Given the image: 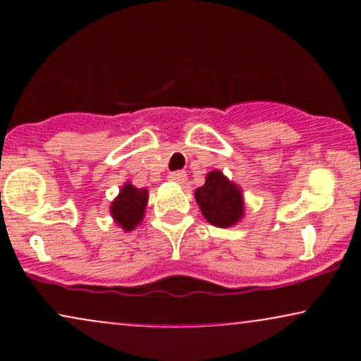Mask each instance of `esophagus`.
<instances>
[{"mask_svg":"<svg viewBox=\"0 0 361 361\" xmlns=\"http://www.w3.org/2000/svg\"><path fill=\"white\" fill-rule=\"evenodd\" d=\"M168 180L173 181V183H183V181L186 180V173L185 171H173V173H169Z\"/></svg>","mask_w":361,"mask_h":361,"instance_id":"esophagus-1","label":"esophagus"}]
</instances>
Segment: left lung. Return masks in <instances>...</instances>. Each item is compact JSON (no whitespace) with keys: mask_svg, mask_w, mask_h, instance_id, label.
<instances>
[{"mask_svg":"<svg viewBox=\"0 0 361 361\" xmlns=\"http://www.w3.org/2000/svg\"><path fill=\"white\" fill-rule=\"evenodd\" d=\"M195 200L212 226L231 227L244 215L241 188L227 180L219 169L210 171L205 178V185L195 190Z\"/></svg>","mask_w":361,"mask_h":361,"instance_id":"obj_1","label":"left lung"}]
</instances>
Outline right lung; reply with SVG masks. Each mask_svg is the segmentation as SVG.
Segmentation results:
<instances>
[{
  "label": "right lung",
  "instance_id": "add662e5",
  "mask_svg": "<svg viewBox=\"0 0 361 361\" xmlns=\"http://www.w3.org/2000/svg\"><path fill=\"white\" fill-rule=\"evenodd\" d=\"M147 198L146 188H137V186L126 183L120 190L118 197L111 202V217L123 231H134V227L142 222Z\"/></svg>",
  "mask_w": 361,
  "mask_h": 361
}]
</instances>
